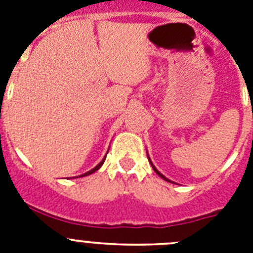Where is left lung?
Wrapping results in <instances>:
<instances>
[{"label":"left lung","mask_w":253,"mask_h":253,"mask_svg":"<svg viewBox=\"0 0 253 253\" xmlns=\"http://www.w3.org/2000/svg\"><path fill=\"white\" fill-rule=\"evenodd\" d=\"M148 160H149V157H148ZM149 162H151V165H152V167H153L154 172H156V173H158V176H160V177H162V178H163V180H166V181H169V182H171V181H169V178H166V177H165V176H163V175H162V173H161V172H160V171H158V169H156V167H154V166H153V163H152V161H151V160H149Z\"/></svg>","instance_id":"obj_1"}]
</instances>
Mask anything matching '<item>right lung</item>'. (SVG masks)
Segmentation results:
<instances>
[{
	"label": "right lung",
	"instance_id": "1",
	"mask_svg": "<svg viewBox=\"0 0 253 253\" xmlns=\"http://www.w3.org/2000/svg\"><path fill=\"white\" fill-rule=\"evenodd\" d=\"M105 158H106V157H104V160H102L101 162H100L99 165H97V166H96V167H93L92 169H90V171H88V172H86V173H84V175H81V177H84V176H88V175H91V173H93V172H95V171H97V169H99L100 167L102 166V163L105 162Z\"/></svg>",
	"mask_w": 253,
	"mask_h": 253
}]
</instances>
